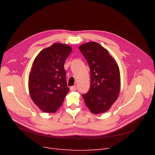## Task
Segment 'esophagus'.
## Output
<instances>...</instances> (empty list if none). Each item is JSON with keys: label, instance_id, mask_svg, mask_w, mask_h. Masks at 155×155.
Listing matches in <instances>:
<instances>
[{"label": "esophagus", "instance_id": "obj_1", "mask_svg": "<svg viewBox=\"0 0 155 155\" xmlns=\"http://www.w3.org/2000/svg\"><path fill=\"white\" fill-rule=\"evenodd\" d=\"M71 91H75L77 90V87L75 86H72L70 88Z\"/></svg>", "mask_w": 155, "mask_h": 155}]
</instances>
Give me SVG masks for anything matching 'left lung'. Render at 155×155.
<instances>
[{
  "mask_svg": "<svg viewBox=\"0 0 155 155\" xmlns=\"http://www.w3.org/2000/svg\"><path fill=\"white\" fill-rule=\"evenodd\" d=\"M91 70V87L83 94L85 105L94 114L110 109L117 99L120 88L118 64L109 51L96 42L79 46Z\"/></svg>",
  "mask_w": 155,
  "mask_h": 155,
  "instance_id": "1",
  "label": "left lung"
}]
</instances>
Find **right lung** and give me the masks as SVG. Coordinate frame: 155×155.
Instances as JSON below:
<instances>
[{"label": "right lung", "instance_id": "1", "mask_svg": "<svg viewBox=\"0 0 155 155\" xmlns=\"http://www.w3.org/2000/svg\"><path fill=\"white\" fill-rule=\"evenodd\" d=\"M70 46L54 43L35 58L29 75L31 98L44 112L54 113L69 92L64 63L71 52Z\"/></svg>", "mask_w": 155, "mask_h": 155}]
</instances>
